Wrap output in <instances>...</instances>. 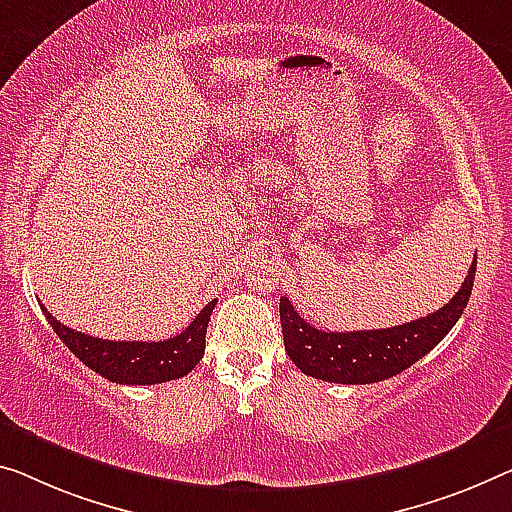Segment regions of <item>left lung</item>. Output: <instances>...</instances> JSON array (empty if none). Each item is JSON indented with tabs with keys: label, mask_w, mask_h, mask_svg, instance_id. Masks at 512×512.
<instances>
[{
	"label": "left lung",
	"mask_w": 512,
	"mask_h": 512,
	"mask_svg": "<svg viewBox=\"0 0 512 512\" xmlns=\"http://www.w3.org/2000/svg\"><path fill=\"white\" fill-rule=\"evenodd\" d=\"M476 277V258L462 288L442 309L426 318L368 332H325L311 327L293 309L288 297L279 300L283 345L304 375L336 384H371L403 373L426 357L451 332L469 302Z\"/></svg>",
	"instance_id": "obj_1"
}]
</instances>
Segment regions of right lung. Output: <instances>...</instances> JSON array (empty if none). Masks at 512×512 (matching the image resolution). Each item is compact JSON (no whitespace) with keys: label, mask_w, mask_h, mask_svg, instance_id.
Returning a JSON list of instances; mask_svg holds the SVG:
<instances>
[{"label":"right lung","mask_w":512,"mask_h":512,"mask_svg":"<svg viewBox=\"0 0 512 512\" xmlns=\"http://www.w3.org/2000/svg\"><path fill=\"white\" fill-rule=\"evenodd\" d=\"M217 300L203 306L185 332L167 341H105L82 332H75L52 316L41 304L47 322L54 332L68 345L73 355L116 384H160L178 380L199 364L206 352V332L210 313Z\"/></svg>","instance_id":"obj_1"}]
</instances>
